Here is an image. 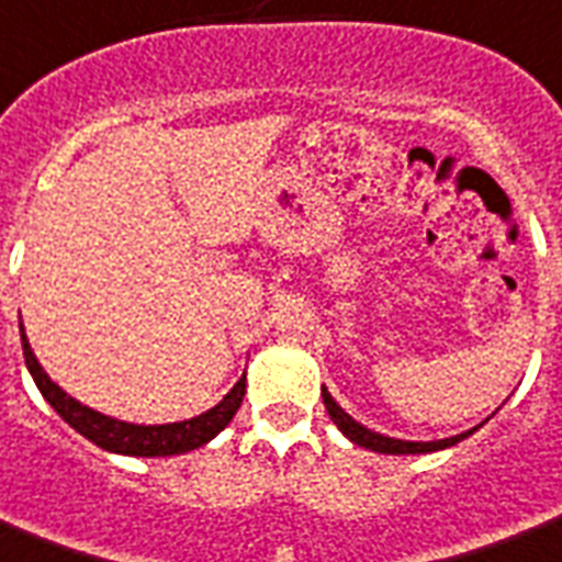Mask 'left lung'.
<instances>
[{
	"label": "left lung",
	"instance_id": "obj_1",
	"mask_svg": "<svg viewBox=\"0 0 562 562\" xmlns=\"http://www.w3.org/2000/svg\"><path fill=\"white\" fill-rule=\"evenodd\" d=\"M321 397H324V406H327L329 418L336 422V427L341 430V434L348 436L350 442L362 445V448H368V451H376V453H430V451H442V448H451V445L462 442L469 434H460V436H451V439H439V442H401V439H389V436H380L374 434V430H368V427H362V424H357L353 418H350L341 406L333 401V397L327 395V392H321Z\"/></svg>",
	"mask_w": 562,
	"mask_h": 562
}]
</instances>
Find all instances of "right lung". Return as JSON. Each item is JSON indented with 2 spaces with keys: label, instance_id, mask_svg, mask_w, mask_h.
<instances>
[{
  "label": "right lung",
  "instance_id": "add662e5",
  "mask_svg": "<svg viewBox=\"0 0 562 562\" xmlns=\"http://www.w3.org/2000/svg\"><path fill=\"white\" fill-rule=\"evenodd\" d=\"M23 357L29 374L34 376V383L41 389V395L49 401L55 413L61 415L64 422L70 424L76 434L85 439H91L93 445H100L105 451L126 453V457H173V453L194 451L200 445L224 430L226 424L233 422V415L238 413V406L244 401L247 383L244 376L235 383V389L221 401V404L209 409V413L196 415L191 422L179 424H158V427H140V424H126L109 415H100L81 406L79 401H72L70 395H64L61 389L46 376L41 362L34 359L32 348H29V338L23 333Z\"/></svg>",
  "mask_w": 562,
  "mask_h": 562
}]
</instances>
